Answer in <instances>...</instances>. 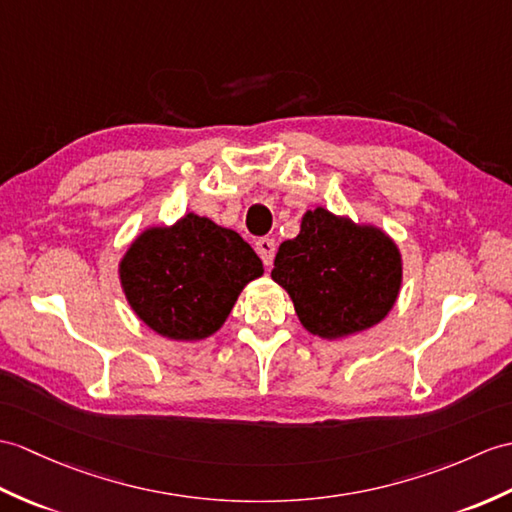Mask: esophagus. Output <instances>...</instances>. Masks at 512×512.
I'll use <instances>...</instances> for the list:
<instances>
[{
	"label": "esophagus",
	"mask_w": 512,
	"mask_h": 512,
	"mask_svg": "<svg viewBox=\"0 0 512 512\" xmlns=\"http://www.w3.org/2000/svg\"><path fill=\"white\" fill-rule=\"evenodd\" d=\"M255 251L261 257V261H264V266H272V259H275V253H277V244L272 237H259L255 242Z\"/></svg>",
	"instance_id": "1"
}]
</instances>
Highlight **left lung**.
Returning <instances> with one entry per match:
<instances>
[{"mask_svg": "<svg viewBox=\"0 0 512 512\" xmlns=\"http://www.w3.org/2000/svg\"><path fill=\"white\" fill-rule=\"evenodd\" d=\"M270 277L290 294L310 334L338 340L382 323L399 299L403 259L375 224L325 207L305 211L301 231L279 246Z\"/></svg>", "mask_w": 512, "mask_h": 512, "instance_id": "1", "label": "left lung"}]
</instances>
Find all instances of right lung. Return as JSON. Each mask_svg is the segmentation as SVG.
<instances>
[{
    "mask_svg": "<svg viewBox=\"0 0 512 512\" xmlns=\"http://www.w3.org/2000/svg\"><path fill=\"white\" fill-rule=\"evenodd\" d=\"M117 275L141 323L163 338L196 342L216 334L264 266L235 231L189 211L141 231Z\"/></svg>",
    "mask_w": 512,
    "mask_h": 512,
    "instance_id": "add662e5",
    "label": "right lung"
}]
</instances>
